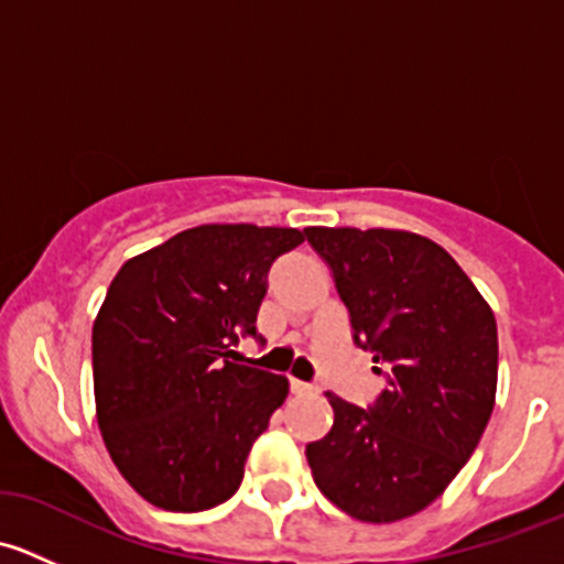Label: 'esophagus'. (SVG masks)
Here are the masks:
<instances>
[{
    "label": "esophagus",
    "mask_w": 564,
    "mask_h": 564,
    "mask_svg": "<svg viewBox=\"0 0 564 564\" xmlns=\"http://www.w3.org/2000/svg\"><path fill=\"white\" fill-rule=\"evenodd\" d=\"M292 392L294 395H305V392H316V388L308 382H300V379H292Z\"/></svg>",
    "instance_id": "1"
}]
</instances>
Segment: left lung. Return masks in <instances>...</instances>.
Returning a JSON list of instances; mask_svg holds the SVG:
<instances>
[{"instance_id": "left-lung-1", "label": "left lung", "mask_w": 564, "mask_h": 564, "mask_svg": "<svg viewBox=\"0 0 564 564\" xmlns=\"http://www.w3.org/2000/svg\"><path fill=\"white\" fill-rule=\"evenodd\" d=\"M388 371L371 409L327 392L335 420L305 447L318 491L368 524L429 508L469 460L497 401V318L445 248L401 229H305ZM377 373H382L377 368Z\"/></svg>"}]
</instances>
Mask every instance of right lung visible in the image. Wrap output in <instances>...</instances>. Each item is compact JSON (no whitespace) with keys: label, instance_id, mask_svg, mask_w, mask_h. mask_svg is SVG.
I'll return each mask as SVG.
<instances>
[{"label":"right lung","instance_id":"obj_1","mask_svg":"<svg viewBox=\"0 0 564 564\" xmlns=\"http://www.w3.org/2000/svg\"><path fill=\"white\" fill-rule=\"evenodd\" d=\"M300 229L204 224L119 267L93 324L95 414L139 497L198 513L235 497L289 379L229 360Z\"/></svg>","mask_w":564,"mask_h":564}]
</instances>
